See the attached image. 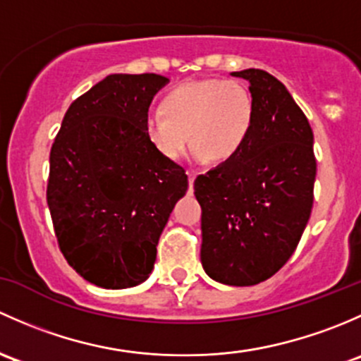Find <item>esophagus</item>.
<instances>
[{"label":"esophagus","mask_w":361,"mask_h":361,"mask_svg":"<svg viewBox=\"0 0 361 361\" xmlns=\"http://www.w3.org/2000/svg\"><path fill=\"white\" fill-rule=\"evenodd\" d=\"M188 177H189V192H192V185H195L196 173H192V172H188Z\"/></svg>","instance_id":"esophagus-1"}]
</instances>
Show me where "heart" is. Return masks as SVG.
Here are the masks:
<instances>
[{
    "label": "heart",
    "instance_id": "heart-1",
    "mask_svg": "<svg viewBox=\"0 0 361 361\" xmlns=\"http://www.w3.org/2000/svg\"><path fill=\"white\" fill-rule=\"evenodd\" d=\"M255 125V100L241 81H189L165 95L161 111L144 120L147 140L159 156L177 159L191 140L195 161L228 163L240 154Z\"/></svg>",
    "mask_w": 361,
    "mask_h": 361
}]
</instances>
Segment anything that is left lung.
I'll list each match as a JSON object with an SVG mask.
<instances>
[{
	"label": "left lung",
	"instance_id": "1",
	"mask_svg": "<svg viewBox=\"0 0 361 361\" xmlns=\"http://www.w3.org/2000/svg\"><path fill=\"white\" fill-rule=\"evenodd\" d=\"M250 83L255 125L231 161L195 180L202 205V266L212 280L250 287L292 257L313 208V130L285 85L262 69L231 73Z\"/></svg>",
	"mask_w": 361,
	"mask_h": 361
}]
</instances>
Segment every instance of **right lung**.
Instances as JSON below:
<instances>
[{
  "label": "right lung",
  "instance_id": "1",
  "mask_svg": "<svg viewBox=\"0 0 361 361\" xmlns=\"http://www.w3.org/2000/svg\"><path fill=\"white\" fill-rule=\"evenodd\" d=\"M169 78L109 74L74 100L50 151L47 202L59 247L80 276L130 288L153 273L156 247L188 176L159 156L144 120Z\"/></svg>",
  "mask_w": 361,
  "mask_h": 361
}]
</instances>
